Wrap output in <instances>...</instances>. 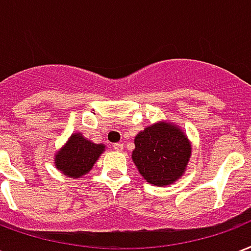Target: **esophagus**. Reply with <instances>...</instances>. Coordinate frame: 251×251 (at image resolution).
<instances>
[{
	"mask_svg": "<svg viewBox=\"0 0 251 251\" xmlns=\"http://www.w3.org/2000/svg\"><path fill=\"white\" fill-rule=\"evenodd\" d=\"M113 149L116 151H122L124 150V145H122V143H114V145H113Z\"/></svg>",
	"mask_w": 251,
	"mask_h": 251,
	"instance_id": "obj_1",
	"label": "esophagus"
}]
</instances>
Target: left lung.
<instances>
[{
	"label": "left lung",
	"mask_w": 251,
	"mask_h": 251,
	"mask_svg": "<svg viewBox=\"0 0 251 251\" xmlns=\"http://www.w3.org/2000/svg\"><path fill=\"white\" fill-rule=\"evenodd\" d=\"M131 158L147 183L158 187L174 184L185 174L192 154L191 141L180 126L158 121L134 138Z\"/></svg>",
	"instance_id": "obj_1"
}]
</instances>
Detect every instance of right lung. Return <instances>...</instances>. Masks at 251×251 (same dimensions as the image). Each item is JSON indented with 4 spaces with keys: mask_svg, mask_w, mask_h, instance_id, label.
<instances>
[{
    "mask_svg": "<svg viewBox=\"0 0 251 251\" xmlns=\"http://www.w3.org/2000/svg\"><path fill=\"white\" fill-rule=\"evenodd\" d=\"M105 151L104 143H93L81 133L71 134L67 142L53 155L55 167L71 179L87 175Z\"/></svg>",
    "mask_w": 251,
    "mask_h": 251,
    "instance_id": "right-lung-1",
    "label": "right lung"
}]
</instances>
